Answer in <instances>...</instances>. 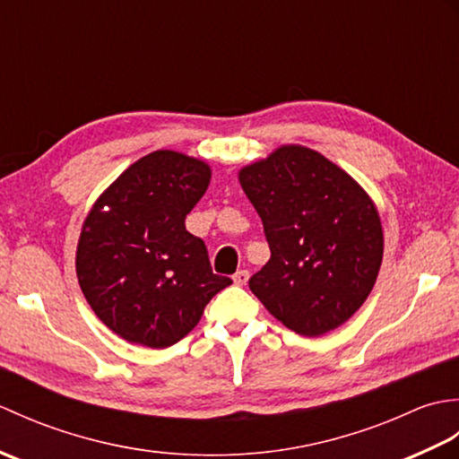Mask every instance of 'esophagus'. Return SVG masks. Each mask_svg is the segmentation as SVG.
I'll return each mask as SVG.
<instances>
[{
    "instance_id": "obj_1",
    "label": "esophagus",
    "mask_w": 459,
    "mask_h": 459,
    "mask_svg": "<svg viewBox=\"0 0 459 459\" xmlns=\"http://www.w3.org/2000/svg\"><path fill=\"white\" fill-rule=\"evenodd\" d=\"M248 278H250V274H248V270H238L235 276H232V280H235V284L237 286H245L247 281H248Z\"/></svg>"
}]
</instances>
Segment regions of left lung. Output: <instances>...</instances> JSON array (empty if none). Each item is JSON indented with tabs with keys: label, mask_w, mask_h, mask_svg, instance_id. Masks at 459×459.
<instances>
[{
	"label": "left lung",
	"mask_w": 459,
	"mask_h": 459,
	"mask_svg": "<svg viewBox=\"0 0 459 459\" xmlns=\"http://www.w3.org/2000/svg\"><path fill=\"white\" fill-rule=\"evenodd\" d=\"M238 181L264 224L266 266L248 280L288 329L317 337L343 325L373 290L385 237L375 201L325 155L280 145Z\"/></svg>",
	"instance_id": "1"
}]
</instances>
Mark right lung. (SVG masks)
Instances as JSON below:
<instances>
[{
	"mask_svg": "<svg viewBox=\"0 0 459 459\" xmlns=\"http://www.w3.org/2000/svg\"><path fill=\"white\" fill-rule=\"evenodd\" d=\"M209 183L207 161L158 150L120 173L86 214L76 278L94 314L128 343H178L232 284L212 274L204 242L185 229Z\"/></svg>",
	"mask_w": 459,
	"mask_h": 459,
	"instance_id": "obj_1",
	"label": "right lung"
}]
</instances>
